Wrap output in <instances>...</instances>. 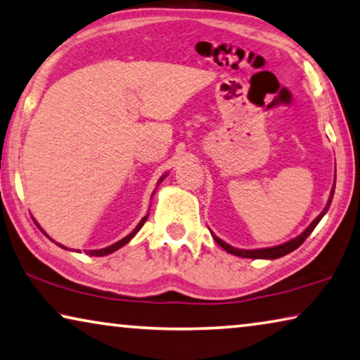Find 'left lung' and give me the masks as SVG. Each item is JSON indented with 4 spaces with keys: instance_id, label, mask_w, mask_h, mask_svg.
<instances>
[{
    "instance_id": "1",
    "label": "left lung",
    "mask_w": 360,
    "mask_h": 360,
    "mask_svg": "<svg viewBox=\"0 0 360 360\" xmlns=\"http://www.w3.org/2000/svg\"><path fill=\"white\" fill-rule=\"evenodd\" d=\"M333 194H335V186L333 189H331V194H330V198H328V203H326V207L323 208V212H321L317 218L314 219L312 223L309 224L307 228L304 229V233H300L297 238H294L291 240H288V243H284L281 245H276V248H268V249H257V250H244V249H236L233 248V245H229L224 243V240H221L219 238H217V236L213 234V239L217 240L218 245H221V248L228 252V254H233V255H238V257H244V259H280V257L289 254V252L296 250L300 244L304 243L305 239L309 238V234L314 231L315 226L320 223V219L323 218V214L328 212V208L331 205V200H333Z\"/></svg>"
}]
</instances>
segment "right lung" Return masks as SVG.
Listing matches in <instances>:
<instances>
[{
    "label": "right lung",
    "mask_w": 360,
    "mask_h": 360,
    "mask_svg": "<svg viewBox=\"0 0 360 360\" xmlns=\"http://www.w3.org/2000/svg\"><path fill=\"white\" fill-rule=\"evenodd\" d=\"M165 176H166V174H165ZM165 176H162V179L165 178ZM162 179H160V182H162ZM153 194H155V192H153ZM153 194H152V197H153ZM147 217H148V214H146V217H143V218L141 219V223L137 224L136 229H134V231H132L131 234H127L126 238H122L121 240H117V243L111 244V245H108V248H105V249H98V250H89V252H85V254H89V255H94V257H101V255H108V254H111V252H115V250H117V249H121L122 245H126V244L129 243V240H131V239L134 238V236L137 234L139 229H141V228L143 226V223L147 221ZM58 245H61V244H58ZM61 248H63V249H68V248H64V245H61Z\"/></svg>",
    "instance_id": "add662e5"
}]
</instances>
